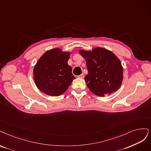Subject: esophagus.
I'll use <instances>...</instances> for the list:
<instances>
[{
  "mask_svg": "<svg viewBox=\"0 0 151 151\" xmlns=\"http://www.w3.org/2000/svg\"><path fill=\"white\" fill-rule=\"evenodd\" d=\"M77 77L78 78H84V75L83 74H81V75L78 76Z\"/></svg>",
  "mask_w": 151,
  "mask_h": 151,
  "instance_id": "34e87169",
  "label": "esophagus"
}]
</instances>
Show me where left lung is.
<instances>
[{
    "mask_svg": "<svg viewBox=\"0 0 151 151\" xmlns=\"http://www.w3.org/2000/svg\"><path fill=\"white\" fill-rule=\"evenodd\" d=\"M86 62L88 74L85 80L90 90L104 96L117 90L123 80V68L113 52L102 47L92 51H80Z\"/></svg>",
    "mask_w": 151,
    "mask_h": 151,
    "instance_id": "1",
    "label": "left lung"
}]
</instances>
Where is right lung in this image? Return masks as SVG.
<instances>
[{
	"label": "right lung",
	"instance_id": "1",
	"mask_svg": "<svg viewBox=\"0 0 151 151\" xmlns=\"http://www.w3.org/2000/svg\"><path fill=\"white\" fill-rule=\"evenodd\" d=\"M70 54L59 48L47 51L34 68V78L37 88L46 95L60 96L68 88L75 79L68 64Z\"/></svg>",
	"mask_w": 151,
	"mask_h": 151
}]
</instances>
